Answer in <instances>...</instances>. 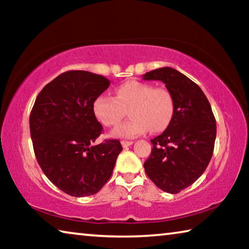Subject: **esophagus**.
Here are the masks:
<instances>
[{
    "label": "esophagus",
    "mask_w": 249,
    "mask_h": 249,
    "mask_svg": "<svg viewBox=\"0 0 249 249\" xmlns=\"http://www.w3.org/2000/svg\"><path fill=\"white\" fill-rule=\"evenodd\" d=\"M121 144H122V146L124 147V148H127L128 146L133 145V142H130V141H122Z\"/></svg>",
    "instance_id": "34e87169"
}]
</instances>
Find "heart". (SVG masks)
<instances>
[{"mask_svg": "<svg viewBox=\"0 0 249 249\" xmlns=\"http://www.w3.org/2000/svg\"><path fill=\"white\" fill-rule=\"evenodd\" d=\"M132 117L113 130L114 137H136L149 128L159 133L168 127L174 117L175 98L166 88L129 80L115 89V98L101 94L92 104L95 119L107 127H115L126 115Z\"/></svg>", "mask_w": 249, "mask_h": 249, "instance_id": "1", "label": "heart"}]
</instances>
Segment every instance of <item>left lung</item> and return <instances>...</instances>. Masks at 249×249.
<instances>
[{
	"instance_id": "obj_1",
	"label": "left lung",
	"mask_w": 249,
	"mask_h": 249,
	"mask_svg": "<svg viewBox=\"0 0 249 249\" xmlns=\"http://www.w3.org/2000/svg\"><path fill=\"white\" fill-rule=\"evenodd\" d=\"M159 80L175 98L174 117L165 132L151 140L153 149L144 168L162 191L179 193L200 178L213 155L216 123L203 91L192 80L170 67L142 75Z\"/></svg>"
}]
</instances>
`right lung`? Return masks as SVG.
Masks as SVG:
<instances>
[{"label": "right lung", "instance_id": "1", "mask_svg": "<svg viewBox=\"0 0 249 249\" xmlns=\"http://www.w3.org/2000/svg\"><path fill=\"white\" fill-rule=\"evenodd\" d=\"M109 80L89 71H67L46 84L29 116L34 151L46 177L67 195H95L111 178L122 145L107 140L92 104Z\"/></svg>", "mask_w": 249, "mask_h": 249}]
</instances>
